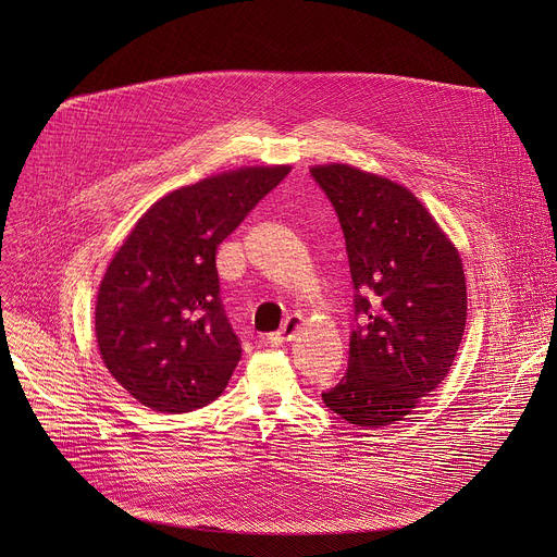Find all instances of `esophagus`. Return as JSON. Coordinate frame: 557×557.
<instances>
[{
	"mask_svg": "<svg viewBox=\"0 0 557 557\" xmlns=\"http://www.w3.org/2000/svg\"><path fill=\"white\" fill-rule=\"evenodd\" d=\"M304 326V317L301 314H290L286 317V322L282 324V329L277 333H271L269 335V342L273 346H282V344H288L295 339V335L299 333V329Z\"/></svg>",
	"mask_w": 557,
	"mask_h": 557,
	"instance_id": "1",
	"label": "esophagus"
}]
</instances>
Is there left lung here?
I'll return each instance as SVG.
<instances>
[{"mask_svg":"<svg viewBox=\"0 0 557 557\" xmlns=\"http://www.w3.org/2000/svg\"><path fill=\"white\" fill-rule=\"evenodd\" d=\"M346 237L357 329L324 404L355 428L404 421L454 366L467 320L456 245L404 185L346 163L312 165Z\"/></svg>","mask_w":557,"mask_h":557,"instance_id":"8db88e82","label":"left lung"}]
</instances>
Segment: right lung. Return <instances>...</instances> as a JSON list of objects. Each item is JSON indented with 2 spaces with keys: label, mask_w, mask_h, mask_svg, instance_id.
<instances>
[{
  "label": "right lung",
  "mask_w": 557,
  "mask_h": 557,
  "mask_svg": "<svg viewBox=\"0 0 557 557\" xmlns=\"http://www.w3.org/2000/svg\"><path fill=\"white\" fill-rule=\"evenodd\" d=\"M290 165L237 168L156 200L110 260L95 331L110 374L138 404L181 414L224 392L243 348L218 297L215 251Z\"/></svg>",
  "instance_id": "1"
}]
</instances>
